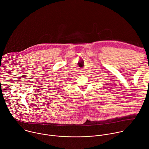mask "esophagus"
Here are the masks:
<instances>
[{
    "mask_svg": "<svg viewBox=\"0 0 149 149\" xmlns=\"http://www.w3.org/2000/svg\"><path fill=\"white\" fill-rule=\"evenodd\" d=\"M81 74H84V73L86 72V71H85L84 69H82V70H81Z\"/></svg>",
    "mask_w": 149,
    "mask_h": 149,
    "instance_id": "esophagus-1",
    "label": "esophagus"
}]
</instances>
